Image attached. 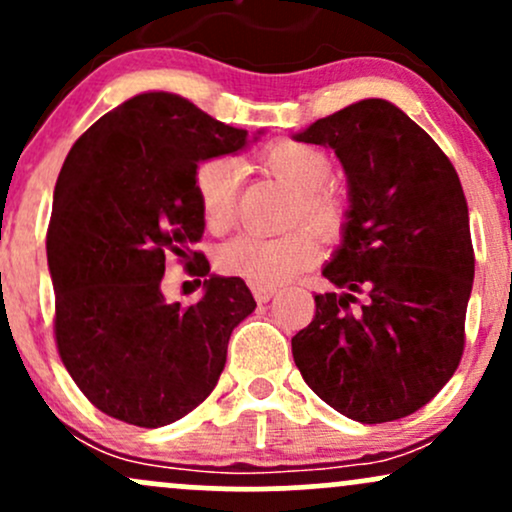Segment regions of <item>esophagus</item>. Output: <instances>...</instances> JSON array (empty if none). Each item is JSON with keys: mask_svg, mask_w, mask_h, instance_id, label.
<instances>
[{"mask_svg": "<svg viewBox=\"0 0 512 512\" xmlns=\"http://www.w3.org/2000/svg\"><path fill=\"white\" fill-rule=\"evenodd\" d=\"M274 293H276V289H272V286H252V296H255L257 303L272 301Z\"/></svg>", "mask_w": 512, "mask_h": 512, "instance_id": "esophagus-1", "label": "esophagus"}]
</instances>
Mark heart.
Returning a JSON list of instances; mask_svg holds the SVG:
<instances>
[{"instance_id":"heart-1","label":"heart","mask_w":512,"mask_h":512,"mask_svg":"<svg viewBox=\"0 0 512 512\" xmlns=\"http://www.w3.org/2000/svg\"><path fill=\"white\" fill-rule=\"evenodd\" d=\"M269 175L296 192L293 221H305L322 240H337L346 226V202L327 190L332 161L317 146L303 142H279L262 154ZM197 199L209 231L226 233L236 223L240 190V166L233 158H209L197 168ZM315 257L313 233L298 228L281 238L238 236L219 250V269L252 286L284 284L308 267Z\"/></svg>"}]
</instances>
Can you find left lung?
Listing matches in <instances>:
<instances>
[{
  "label": "left lung",
  "instance_id": "left-lung-1",
  "mask_svg": "<svg viewBox=\"0 0 512 512\" xmlns=\"http://www.w3.org/2000/svg\"><path fill=\"white\" fill-rule=\"evenodd\" d=\"M337 154L349 209L322 267L339 291L291 339L322 402L361 424L414 414L460 366L474 281L469 211L450 158L395 103L366 98L293 134Z\"/></svg>",
  "mask_w": 512,
  "mask_h": 512
}]
</instances>
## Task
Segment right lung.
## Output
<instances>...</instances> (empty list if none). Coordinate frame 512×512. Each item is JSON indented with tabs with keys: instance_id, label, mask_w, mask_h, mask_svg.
Instances as JSON below:
<instances>
[{
	"instance_id": "obj_1",
	"label": "right lung",
	"mask_w": 512,
	"mask_h": 512,
	"mask_svg": "<svg viewBox=\"0 0 512 512\" xmlns=\"http://www.w3.org/2000/svg\"><path fill=\"white\" fill-rule=\"evenodd\" d=\"M248 144V129L149 91L93 122L64 158L48 228L55 337L64 368L103 414L168 426L219 383L231 332L257 305L250 289L209 274L199 252L195 274L209 279L197 303H168L161 279L168 252L190 260L204 233L199 163Z\"/></svg>"
}]
</instances>
